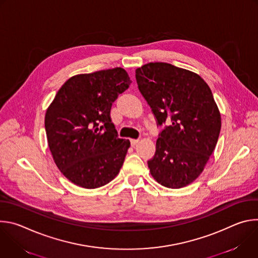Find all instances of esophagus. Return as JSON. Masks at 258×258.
Here are the masks:
<instances>
[{"mask_svg":"<svg viewBox=\"0 0 258 258\" xmlns=\"http://www.w3.org/2000/svg\"><path fill=\"white\" fill-rule=\"evenodd\" d=\"M138 143H139V140H138V139H132V140H131L132 146H136Z\"/></svg>","mask_w":258,"mask_h":258,"instance_id":"esophagus-1","label":"esophagus"}]
</instances>
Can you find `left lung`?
<instances>
[{
  "label": "left lung",
  "instance_id": "obj_1",
  "mask_svg": "<svg viewBox=\"0 0 258 258\" xmlns=\"http://www.w3.org/2000/svg\"><path fill=\"white\" fill-rule=\"evenodd\" d=\"M136 80L157 125L167 122L150 172L166 188L185 187L203 171L218 140L222 119L211 90L196 73L164 62L138 68Z\"/></svg>",
  "mask_w": 258,
  "mask_h": 258
}]
</instances>
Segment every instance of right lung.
I'll return each mask as SVG.
<instances>
[{"label":"right lung","instance_id":"add662e5","mask_svg":"<svg viewBox=\"0 0 258 258\" xmlns=\"http://www.w3.org/2000/svg\"><path fill=\"white\" fill-rule=\"evenodd\" d=\"M131 83L120 67L75 76L47 109L50 151L60 171L76 185L95 189L118 174L131 143L118 138L110 111Z\"/></svg>","mask_w":258,"mask_h":258}]
</instances>
